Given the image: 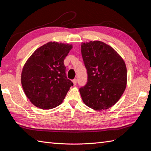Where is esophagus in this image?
<instances>
[{
	"instance_id": "34e87169",
	"label": "esophagus",
	"mask_w": 151,
	"mask_h": 151,
	"mask_svg": "<svg viewBox=\"0 0 151 151\" xmlns=\"http://www.w3.org/2000/svg\"><path fill=\"white\" fill-rule=\"evenodd\" d=\"M76 82H77V80H76V78H75V79H74L73 81V84L75 85V86L76 84Z\"/></svg>"
}]
</instances>
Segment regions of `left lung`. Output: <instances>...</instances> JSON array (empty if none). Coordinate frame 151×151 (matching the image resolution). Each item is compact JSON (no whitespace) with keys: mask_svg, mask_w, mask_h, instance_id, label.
<instances>
[{"mask_svg":"<svg viewBox=\"0 0 151 151\" xmlns=\"http://www.w3.org/2000/svg\"><path fill=\"white\" fill-rule=\"evenodd\" d=\"M88 82L80 89L84 103L95 110H107L123 94L127 84L126 64L111 46L101 41L82 43Z\"/></svg>","mask_w":151,"mask_h":151,"instance_id":"8db88e82","label":"left lung"}]
</instances>
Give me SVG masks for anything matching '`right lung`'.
<instances>
[{
    "instance_id": "right-lung-1",
    "label": "right lung",
    "mask_w": 151,
    "mask_h": 151,
    "mask_svg": "<svg viewBox=\"0 0 151 151\" xmlns=\"http://www.w3.org/2000/svg\"><path fill=\"white\" fill-rule=\"evenodd\" d=\"M73 45L47 43L28 58L21 73V84L28 99L43 110L56 108L62 103L70 86L67 79L64 59Z\"/></svg>"
}]
</instances>
